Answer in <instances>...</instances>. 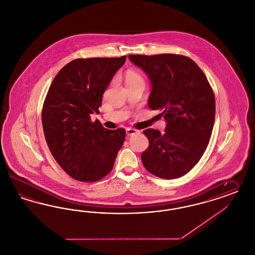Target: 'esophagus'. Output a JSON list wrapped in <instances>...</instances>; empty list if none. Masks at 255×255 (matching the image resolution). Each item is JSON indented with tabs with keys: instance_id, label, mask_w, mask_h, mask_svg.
Masks as SVG:
<instances>
[{
	"instance_id": "esophagus-1",
	"label": "esophagus",
	"mask_w": 255,
	"mask_h": 255,
	"mask_svg": "<svg viewBox=\"0 0 255 255\" xmlns=\"http://www.w3.org/2000/svg\"><path fill=\"white\" fill-rule=\"evenodd\" d=\"M126 131H127V135H128V136H132V135H135V134L140 133L139 130H137V129H135V128H127Z\"/></svg>"
}]
</instances>
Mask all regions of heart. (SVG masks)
Segmentation results:
<instances>
[{
  "label": "heart",
  "mask_w": 255,
  "mask_h": 255,
  "mask_svg": "<svg viewBox=\"0 0 255 255\" xmlns=\"http://www.w3.org/2000/svg\"><path fill=\"white\" fill-rule=\"evenodd\" d=\"M139 81H143L141 76L134 72V71H129L126 75V82L127 83H134V82H139Z\"/></svg>",
  "instance_id": "1"
}]
</instances>
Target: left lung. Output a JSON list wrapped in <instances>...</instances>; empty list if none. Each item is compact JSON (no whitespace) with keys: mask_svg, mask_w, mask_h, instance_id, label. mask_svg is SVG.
<instances>
[{"mask_svg":"<svg viewBox=\"0 0 255 255\" xmlns=\"http://www.w3.org/2000/svg\"><path fill=\"white\" fill-rule=\"evenodd\" d=\"M151 83L148 107L160 112L164 132L147 128L149 145L141 161L161 179H177L192 169L207 148L216 116V99L201 69L180 55H129Z\"/></svg>","mask_w":255,"mask_h":255,"instance_id":"left-lung-1","label":"left lung"}]
</instances>
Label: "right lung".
I'll return each mask as SVG.
<instances>
[{
	"instance_id": "1",
	"label": "right lung",
	"mask_w": 255,
	"mask_h": 255,
	"mask_svg": "<svg viewBox=\"0 0 255 255\" xmlns=\"http://www.w3.org/2000/svg\"><path fill=\"white\" fill-rule=\"evenodd\" d=\"M127 57L77 58L63 67L49 88L42 126L48 146L73 179L94 182L113 168L123 145L124 128L107 129L91 114H99L102 96Z\"/></svg>"
}]
</instances>
